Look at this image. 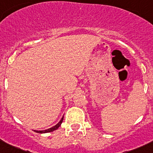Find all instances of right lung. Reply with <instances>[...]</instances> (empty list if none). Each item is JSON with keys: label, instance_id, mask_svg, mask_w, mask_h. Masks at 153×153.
Masks as SVG:
<instances>
[{"label": "right lung", "instance_id": "1", "mask_svg": "<svg viewBox=\"0 0 153 153\" xmlns=\"http://www.w3.org/2000/svg\"><path fill=\"white\" fill-rule=\"evenodd\" d=\"M63 117L61 119V120L59 121V122H58L56 125L53 126V127H51V128H48V129H47V130H34V132H36V133H50V132L54 131V130H56V129H58V127L61 125L62 121H63Z\"/></svg>", "mask_w": 153, "mask_h": 153}]
</instances>
